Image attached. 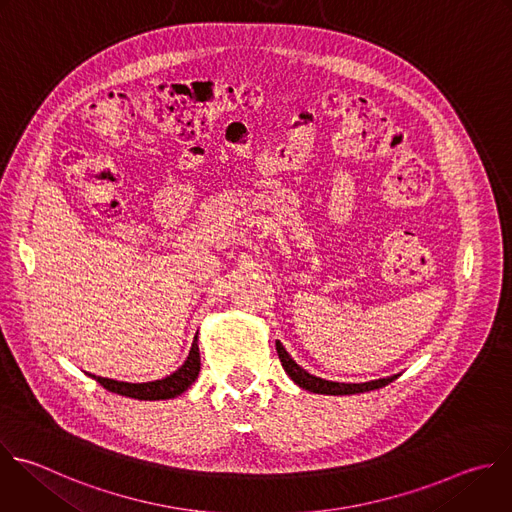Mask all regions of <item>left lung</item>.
Masks as SVG:
<instances>
[{
  "instance_id": "1",
  "label": "left lung",
  "mask_w": 512,
  "mask_h": 512,
  "mask_svg": "<svg viewBox=\"0 0 512 512\" xmlns=\"http://www.w3.org/2000/svg\"><path fill=\"white\" fill-rule=\"evenodd\" d=\"M275 348H277V354H279V360H281V366L283 370L287 372V376L303 390L307 392H313V394H325V396H350V394H362V392H370V390H378V388H384L388 386L390 382H394L400 374H394V376H388V378H380V380H372V382H364V384H344V382H331V380H323V378H317L309 372H305L301 366H297V362L287 354V350L283 348V344L275 342Z\"/></svg>"
}]
</instances>
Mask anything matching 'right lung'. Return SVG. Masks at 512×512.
<instances>
[{"mask_svg":"<svg viewBox=\"0 0 512 512\" xmlns=\"http://www.w3.org/2000/svg\"><path fill=\"white\" fill-rule=\"evenodd\" d=\"M199 337L195 335L191 352L185 360V364L173 372L170 376L154 382H142V384H130V382H118L112 378H100L94 376L100 386H104L108 392H114L118 396L134 398V400H170L185 394L197 380L201 372V354H199Z\"/></svg>","mask_w":512,"mask_h":512,"instance_id":"obj_1","label":"right lung"}]
</instances>
